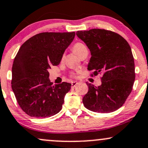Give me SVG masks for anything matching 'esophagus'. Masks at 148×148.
<instances>
[{
    "label": "esophagus",
    "mask_w": 148,
    "mask_h": 148,
    "mask_svg": "<svg viewBox=\"0 0 148 148\" xmlns=\"http://www.w3.org/2000/svg\"><path fill=\"white\" fill-rule=\"evenodd\" d=\"M77 84H78L77 81H73V82H72V87L74 88Z\"/></svg>",
    "instance_id": "1"
}]
</instances>
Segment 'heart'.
<instances>
[{"label":"heart","mask_w":148,"mask_h":148,"mask_svg":"<svg viewBox=\"0 0 148 148\" xmlns=\"http://www.w3.org/2000/svg\"><path fill=\"white\" fill-rule=\"evenodd\" d=\"M73 51L75 53L76 55L79 56L80 58L86 53V52H88L87 47H86V45H84L83 43H81V42H77L75 45L73 46ZM75 74H73L72 76H74Z\"/></svg>","instance_id":"b5f03b06"}]
</instances>
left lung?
I'll list each match as a JSON object with an SVG mask.
<instances>
[{"label": "left lung", "instance_id": "1", "mask_svg": "<svg viewBox=\"0 0 148 148\" xmlns=\"http://www.w3.org/2000/svg\"><path fill=\"white\" fill-rule=\"evenodd\" d=\"M76 35L90 51L88 65L91 76L102 73L101 86L87 84L88 92L83 98L91 111L107 113L120 108L132 90L135 66L130 45L121 35L104 29L77 31Z\"/></svg>", "mask_w": 148, "mask_h": 148}]
</instances>
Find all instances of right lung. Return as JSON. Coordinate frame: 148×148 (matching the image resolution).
I'll use <instances>...</instances> for the list:
<instances>
[{
    "label": "right lung",
    "mask_w": 148,
    "mask_h": 148,
    "mask_svg": "<svg viewBox=\"0 0 148 148\" xmlns=\"http://www.w3.org/2000/svg\"><path fill=\"white\" fill-rule=\"evenodd\" d=\"M75 33H42L25 41L14 58L12 88L16 101L26 114L48 118L62 109L72 84L53 85L49 69L59 64Z\"/></svg>",
    "instance_id": "right-lung-1"
}]
</instances>
